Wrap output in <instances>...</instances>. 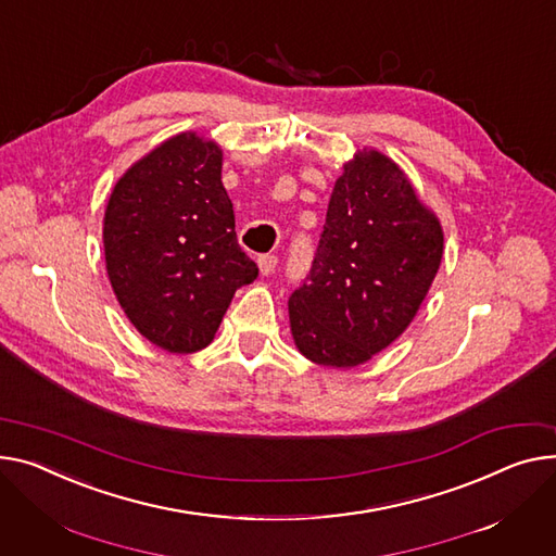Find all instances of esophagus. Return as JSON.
Returning a JSON list of instances; mask_svg holds the SVG:
<instances>
[{"instance_id": "obj_1", "label": "esophagus", "mask_w": 556, "mask_h": 556, "mask_svg": "<svg viewBox=\"0 0 556 556\" xmlns=\"http://www.w3.org/2000/svg\"><path fill=\"white\" fill-rule=\"evenodd\" d=\"M277 264H279V258L275 254H262V256L256 258V266H258V270H262V275L275 273Z\"/></svg>"}]
</instances>
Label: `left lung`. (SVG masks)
<instances>
[{
	"instance_id": "1",
	"label": "left lung",
	"mask_w": 556,
	"mask_h": 556,
	"mask_svg": "<svg viewBox=\"0 0 556 556\" xmlns=\"http://www.w3.org/2000/svg\"><path fill=\"white\" fill-rule=\"evenodd\" d=\"M445 250L440 218L404 169L364 147L332 188L308 281L288 302L298 351L353 368L409 328Z\"/></svg>"
}]
</instances>
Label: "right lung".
<instances>
[{
    "instance_id": "add662e5",
    "label": "right lung",
    "mask_w": 556,
    "mask_h": 556,
    "mask_svg": "<svg viewBox=\"0 0 556 556\" xmlns=\"http://www.w3.org/2000/svg\"><path fill=\"white\" fill-rule=\"evenodd\" d=\"M220 167L216 140L180 131L138 159L106 201L111 288L140 336L167 353L205 349L235 292L258 275L237 243Z\"/></svg>"
}]
</instances>
